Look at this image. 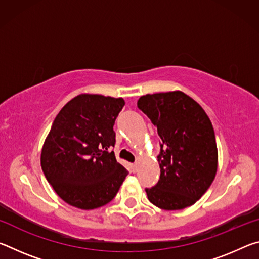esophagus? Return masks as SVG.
I'll use <instances>...</instances> for the list:
<instances>
[{
    "label": "esophagus",
    "mask_w": 259,
    "mask_h": 259,
    "mask_svg": "<svg viewBox=\"0 0 259 259\" xmlns=\"http://www.w3.org/2000/svg\"><path fill=\"white\" fill-rule=\"evenodd\" d=\"M131 168H133V171H134V172H137V170H138V163H134L133 165H131Z\"/></svg>",
    "instance_id": "obj_1"
}]
</instances>
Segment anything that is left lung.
I'll return each mask as SVG.
<instances>
[{"instance_id": "8db88e82", "label": "left lung", "mask_w": 259, "mask_h": 259, "mask_svg": "<svg viewBox=\"0 0 259 259\" xmlns=\"http://www.w3.org/2000/svg\"><path fill=\"white\" fill-rule=\"evenodd\" d=\"M137 106L156 126L160 179L146 188L151 202L164 210L194 204L211 185L218 151L211 121L204 109L183 91L142 96Z\"/></svg>"}]
</instances>
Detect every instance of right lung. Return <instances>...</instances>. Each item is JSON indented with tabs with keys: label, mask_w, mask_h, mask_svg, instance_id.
<instances>
[{
	"label": "right lung",
	"mask_w": 259,
	"mask_h": 259,
	"mask_svg": "<svg viewBox=\"0 0 259 259\" xmlns=\"http://www.w3.org/2000/svg\"><path fill=\"white\" fill-rule=\"evenodd\" d=\"M123 98L81 94L65 105L43 144L41 166L61 200L82 210L114 199L129 172L116 161L113 125Z\"/></svg>",
	"instance_id": "obj_1"
}]
</instances>
